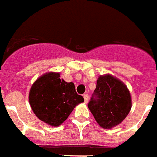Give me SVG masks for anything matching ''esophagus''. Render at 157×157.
Returning <instances> with one entry per match:
<instances>
[{
  "label": "esophagus",
  "instance_id": "1",
  "mask_svg": "<svg viewBox=\"0 0 157 157\" xmlns=\"http://www.w3.org/2000/svg\"><path fill=\"white\" fill-rule=\"evenodd\" d=\"M84 97V100H85V103H88V101H89V95L87 94H84L83 95Z\"/></svg>",
  "mask_w": 157,
  "mask_h": 157
}]
</instances>
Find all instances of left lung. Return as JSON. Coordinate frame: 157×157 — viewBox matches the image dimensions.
<instances>
[{
	"mask_svg": "<svg viewBox=\"0 0 157 157\" xmlns=\"http://www.w3.org/2000/svg\"><path fill=\"white\" fill-rule=\"evenodd\" d=\"M94 94L88 108L103 128L111 129L121 124L131 110L132 98L128 87L110 74L98 77Z\"/></svg>",
	"mask_w": 157,
	"mask_h": 157,
	"instance_id": "8db88e82",
	"label": "left lung"
}]
</instances>
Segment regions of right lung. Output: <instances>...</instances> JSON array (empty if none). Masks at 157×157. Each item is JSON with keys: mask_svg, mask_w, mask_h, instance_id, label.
<instances>
[{"mask_svg": "<svg viewBox=\"0 0 157 157\" xmlns=\"http://www.w3.org/2000/svg\"><path fill=\"white\" fill-rule=\"evenodd\" d=\"M29 101L39 119L50 126L57 127L68 118L76 105L84 102L77 94L75 85L60 79L58 72H47L32 85Z\"/></svg>", "mask_w": 157, "mask_h": 157, "instance_id": "right-lung-1", "label": "right lung"}]
</instances>
